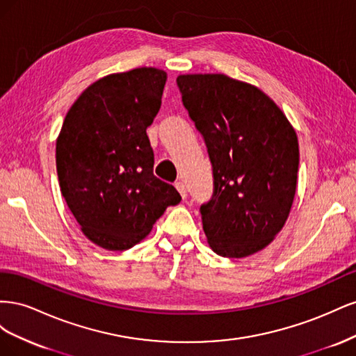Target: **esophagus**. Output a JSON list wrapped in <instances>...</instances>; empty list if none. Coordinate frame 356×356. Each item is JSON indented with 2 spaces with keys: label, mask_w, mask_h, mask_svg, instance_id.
<instances>
[{
  "label": "esophagus",
  "mask_w": 356,
  "mask_h": 356,
  "mask_svg": "<svg viewBox=\"0 0 356 356\" xmlns=\"http://www.w3.org/2000/svg\"><path fill=\"white\" fill-rule=\"evenodd\" d=\"M175 187H177L178 193L181 195V197H182V199H186V197H187V187H186L184 182H177Z\"/></svg>",
  "instance_id": "obj_1"
}]
</instances>
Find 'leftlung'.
I'll use <instances>...</instances> for the list:
<instances>
[{
	"mask_svg": "<svg viewBox=\"0 0 356 356\" xmlns=\"http://www.w3.org/2000/svg\"><path fill=\"white\" fill-rule=\"evenodd\" d=\"M177 84L212 163L213 193L200 207L209 246L229 258L261 251L293 207L300 159L294 127L252 84L224 74L178 75Z\"/></svg>",
	"mask_w": 356,
	"mask_h": 356,
	"instance_id": "left-lung-1",
	"label": "left lung"
}]
</instances>
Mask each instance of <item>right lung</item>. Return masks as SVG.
<instances>
[{
	"label": "right lung",
	"mask_w": 356,
	"mask_h": 356,
	"mask_svg": "<svg viewBox=\"0 0 356 356\" xmlns=\"http://www.w3.org/2000/svg\"><path fill=\"white\" fill-rule=\"evenodd\" d=\"M165 83V71L147 67L106 75L72 104L58 136L62 196L86 238L108 251L143 241L181 202L174 186L154 177L147 136Z\"/></svg>",
	"instance_id": "add662e5"
}]
</instances>
